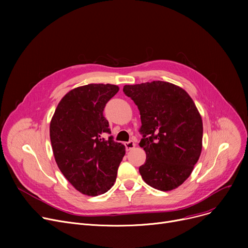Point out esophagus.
I'll return each mask as SVG.
<instances>
[{
    "instance_id": "obj_1",
    "label": "esophagus",
    "mask_w": 248,
    "mask_h": 248,
    "mask_svg": "<svg viewBox=\"0 0 248 248\" xmlns=\"http://www.w3.org/2000/svg\"><path fill=\"white\" fill-rule=\"evenodd\" d=\"M124 146H125L126 151H131V150H133L136 147V144H135L134 140H129V141L125 142Z\"/></svg>"
}]
</instances>
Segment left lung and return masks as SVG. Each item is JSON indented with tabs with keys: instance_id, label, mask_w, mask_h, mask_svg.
I'll return each instance as SVG.
<instances>
[{
	"instance_id": "left-lung-1",
	"label": "left lung",
	"mask_w": 248,
	"mask_h": 248,
	"mask_svg": "<svg viewBox=\"0 0 248 248\" xmlns=\"http://www.w3.org/2000/svg\"><path fill=\"white\" fill-rule=\"evenodd\" d=\"M124 93L138 106L146 163L142 180L160 191L178 188L189 178L202 151L203 123L193 99L173 83L152 81L124 85Z\"/></svg>"
}]
</instances>
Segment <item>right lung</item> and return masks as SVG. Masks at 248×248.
<instances>
[{"instance_id":"add662e5","label":"right lung","mask_w":248,"mask_h":248,"mask_svg":"<svg viewBox=\"0 0 248 248\" xmlns=\"http://www.w3.org/2000/svg\"><path fill=\"white\" fill-rule=\"evenodd\" d=\"M120 90L113 84H87L65 94L50 123L56 164L69 183L87 196L108 192L114 184L125 148L112 137L103 116L108 101Z\"/></svg>"}]
</instances>
